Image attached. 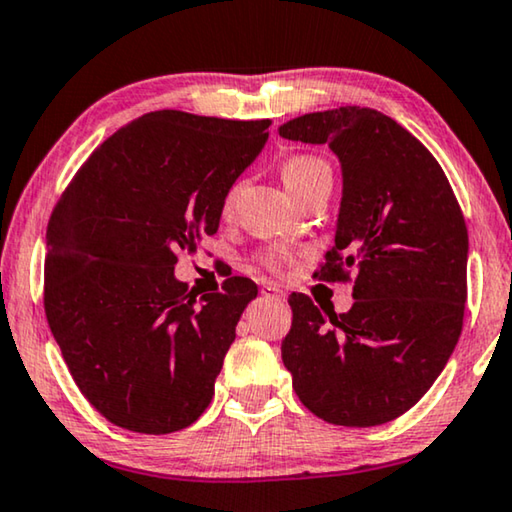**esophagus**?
Segmentation results:
<instances>
[{"label": "esophagus", "instance_id": "1", "mask_svg": "<svg viewBox=\"0 0 512 512\" xmlns=\"http://www.w3.org/2000/svg\"><path fill=\"white\" fill-rule=\"evenodd\" d=\"M262 296H264V299H269V301H285V294H282L276 285H264Z\"/></svg>", "mask_w": 512, "mask_h": 512}]
</instances>
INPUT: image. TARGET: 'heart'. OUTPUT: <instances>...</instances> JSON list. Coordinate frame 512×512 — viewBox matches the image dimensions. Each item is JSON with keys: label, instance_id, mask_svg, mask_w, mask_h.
<instances>
[{"label": "heart", "instance_id": "1", "mask_svg": "<svg viewBox=\"0 0 512 512\" xmlns=\"http://www.w3.org/2000/svg\"><path fill=\"white\" fill-rule=\"evenodd\" d=\"M326 170H329V167H326L324 160H319L315 156L299 154V156L287 158L285 163H282L280 177L289 193L296 197L303 188H308L310 183L317 179V174H322ZM241 188H243L241 181L232 183V188L227 190L223 202H220V216L232 218V213L236 209V200H239V195H241ZM257 264L269 273H282L289 264H292V253H289V250H282V248H269V250H264V253L257 255Z\"/></svg>", "mask_w": 512, "mask_h": 512}]
</instances>
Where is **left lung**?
I'll return each instance as SVG.
<instances>
[{"label": "left lung", "mask_w": 512, "mask_h": 512, "mask_svg": "<svg viewBox=\"0 0 512 512\" xmlns=\"http://www.w3.org/2000/svg\"><path fill=\"white\" fill-rule=\"evenodd\" d=\"M285 140L329 144L342 163L335 246L315 276L354 282L338 315L292 294L282 363L299 400L326 423L372 427L402 416L441 375L462 333L469 236L430 151L370 108L312 112Z\"/></svg>", "instance_id": "1"}]
</instances>
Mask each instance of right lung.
<instances>
[{"label": "right lung", "mask_w": 512, "mask_h": 512, "mask_svg": "<svg viewBox=\"0 0 512 512\" xmlns=\"http://www.w3.org/2000/svg\"><path fill=\"white\" fill-rule=\"evenodd\" d=\"M269 126L142 114L85 160L52 209L45 317L73 381L110 423L170 434L209 407L257 285L232 276L197 299L174 264L216 234L220 202Z\"/></svg>", "instance_id": "right-lung-1"}]
</instances>
